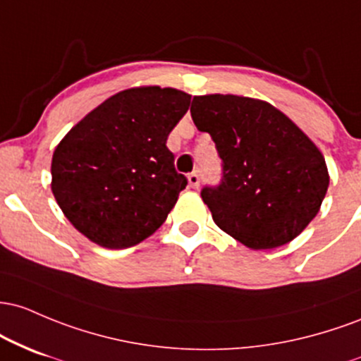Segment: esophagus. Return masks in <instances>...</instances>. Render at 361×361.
<instances>
[{"instance_id":"obj_1","label":"esophagus","mask_w":361,"mask_h":361,"mask_svg":"<svg viewBox=\"0 0 361 361\" xmlns=\"http://www.w3.org/2000/svg\"><path fill=\"white\" fill-rule=\"evenodd\" d=\"M188 180H189V185H191V188H194V189H196L197 185H200V176H197L196 172L189 173V176H188Z\"/></svg>"}]
</instances>
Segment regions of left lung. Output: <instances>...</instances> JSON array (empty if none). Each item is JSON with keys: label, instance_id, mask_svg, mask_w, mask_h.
<instances>
[{"label": "left lung", "instance_id": "1", "mask_svg": "<svg viewBox=\"0 0 361 361\" xmlns=\"http://www.w3.org/2000/svg\"><path fill=\"white\" fill-rule=\"evenodd\" d=\"M191 116L221 159L220 184L201 191L214 224L256 250L300 235L329 185L326 160L309 136L271 104L249 97H194Z\"/></svg>", "mask_w": 361, "mask_h": 361}]
</instances>
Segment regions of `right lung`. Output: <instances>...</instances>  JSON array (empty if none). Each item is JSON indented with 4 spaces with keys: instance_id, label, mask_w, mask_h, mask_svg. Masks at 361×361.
Here are the masks:
<instances>
[{
    "instance_id": "obj_1",
    "label": "right lung",
    "mask_w": 361,
    "mask_h": 361,
    "mask_svg": "<svg viewBox=\"0 0 361 361\" xmlns=\"http://www.w3.org/2000/svg\"><path fill=\"white\" fill-rule=\"evenodd\" d=\"M189 104L191 95L176 88H129L61 140L51 189L78 232L107 249H126L160 228L188 185L167 137Z\"/></svg>"
}]
</instances>
